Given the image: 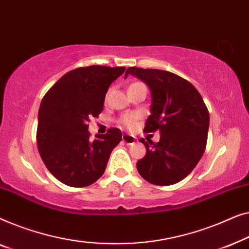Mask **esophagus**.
I'll list each match as a JSON object with an SVG mask.
<instances>
[{"label":"esophagus","instance_id":"esophagus-1","mask_svg":"<svg viewBox=\"0 0 249 249\" xmlns=\"http://www.w3.org/2000/svg\"><path fill=\"white\" fill-rule=\"evenodd\" d=\"M135 141H136L135 136L129 135V134H124V135H123V142H125L126 144L132 145V144H134Z\"/></svg>","mask_w":249,"mask_h":249}]
</instances>
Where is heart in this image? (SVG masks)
Listing matches in <instances>:
<instances>
[{
  "label": "heart",
  "instance_id": "obj_1",
  "mask_svg": "<svg viewBox=\"0 0 249 249\" xmlns=\"http://www.w3.org/2000/svg\"><path fill=\"white\" fill-rule=\"evenodd\" d=\"M123 123L126 125V126H132L133 123H134V117L133 116H127V117H124L123 118Z\"/></svg>",
  "mask_w": 249,
  "mask_h": 249
}]
</instances>
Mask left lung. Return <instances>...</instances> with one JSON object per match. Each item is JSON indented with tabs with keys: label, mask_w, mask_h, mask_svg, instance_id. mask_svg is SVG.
I'll return each mask as SVG.
<instances>
[{
	"label": "left lung",
	"mask_w": 249,
	"mask_h": 249,
	"mask_svg": "<svg viewBox=\"0 0 249 249\" xmlns=\"http://www.w3.org/2000/svg\"><path fill=\"white\" fill-rule=\"evenodd\" d=\"M141 80L151 96L144 132L160 133L159 142L144 141L145 156L136 162L139 174L159 186L176 184L188 176L204 153L210 115L195 87L174 73L128 68L127 75Z\"/></svg>",
	"instance_id": "8db88e82"
}]
</instances>
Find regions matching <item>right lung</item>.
I'll use <instances>...</instances> for the list:
<instances>
[{
    "label": "right lung",
    "mask_w": 249,
    "mask_h": 249,
    "mask_svg": "<svg viewBox=\"0 0 249 249\" xmlns=\"http://www.w3.org/2000/svg\"><path fill=\"white\" fill-rule=\"evenodd\" d=\"M124 66L92 65L62 76L47 91L38 111L37 145L55 178L72 187H85L103 176L122 132L109 128L90 140L88 123L104 109L109 86Z\"/></svg>",
    "instance_id": "1"
}]
</instances>
